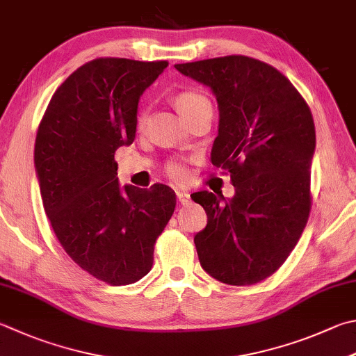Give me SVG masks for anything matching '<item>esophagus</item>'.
I'll return each instance as SVG.
<instances>
[{
  "label": "esophagus",
  "mask_w": 356,
  "mask_h": 356,
  "mask_svg": "<svg viewBox=\"0 0 356 356\" xmlns=\"http://www.w3.org/2000/svg\"><path fill=\"white\" fill-rule=\"evenodd\" d=\"M177 198H178V201L183 206L191 203V195L187 192H184V191H177Z\"/></svg>",
  "instance_id": "obj_1"
}]
</instances>
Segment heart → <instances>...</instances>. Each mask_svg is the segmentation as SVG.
Masks as SVG:
<instances>
[{"label": "heart", "mask_w": 356, "mask_h": 356, "mask_svg": "<svg viewBox=\"0 0 356 356\" xmlns=\"http://www.w3.org/2000/svg\"><path fill=\"white\" fill-rule=\"evenodd\" d=\"M173 102H175V106L179 111V115L186 120H189L191 118L195 116L201 108H204V106H211L209 100L195 91H181L175 96V99H173ZM144 119H145V111H143L139 115V125L144 122ZM167 173H169L170 178L177 181L183 179L186 177L184 167L179 163H170L167 165Z\"/></svg>", "instance_id": "heart-1"}]
</instances>
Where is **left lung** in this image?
I'll return each mask as SVG.
<instances>
[{"label": "left lung", "instance_id": "left-lung-1", "mask_svg": "<svg viewBox=\"0 0 356 356\" xmlns=\"http://www.w3.org/2000/svg\"><path fill=\"white\" fill-rule=\"evenodd\" d=\"M175 68L209 86L218 104L211 161L231 172L236 193L197 192L207 225L193 241L203 270L227 285L270 277L290 256L310 213L316 147L312 111L282 72L227 56Z\"/></svg>", "mask_w": 356, "mask_h": 356}]
</instances>
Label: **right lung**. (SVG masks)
Masks as SVG:
<instances>
[{"mask_svg": "<svg viewBox=\"0 0 356 356\" xmlns=\"http://www.w3.org/2000/svg\"><path fill=\"white\" fill-rule=\"evenodd\" d=\"M167 62L96 58L54 92L33 163L43 207L66 254L91 276L129 285L152 270L155 241L175 211L169 186H120L115 153L136 136L143 92Z\"/></svg>", "mask_w": 356, "mask_h": 356, "instance_id": "obj_1", "label": "right lung"}]
</instances>
